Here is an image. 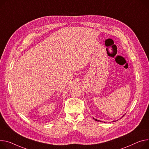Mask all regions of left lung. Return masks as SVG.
<instances>
[{
    "instance_id": "1",
    "label": "left lung",
    "mask_w": 149,
    "mask_h": 149,
    "mask_svg": "<svg viewBox=\"0 0 149 149\" xmlns=\"http://www.w3.org/2000/svg\"><path fill=\"white\" fill-rule=\"evenodd\" d=\"M123 116H124V115ZM93 119L95 120H96V121H97V122H101V121H100V120H97V119H96V118H93Z\"/></svg>"
}]
</instances>
